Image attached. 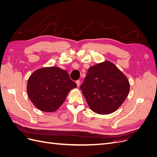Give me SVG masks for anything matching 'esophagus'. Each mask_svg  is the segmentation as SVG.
<instances>
[{
  "label": "esophagus",
  "instance_id": "1",
  "mask_svg": "<svg viewBox=\"0 0 157 157\" xmlns=\"http://www.w3.org/2000/svg\"><path fill=\"white\" fill-rule=\"evenodd\" d=\"M76 83H77V86H78V87H79V86H80V80H77V82H76Z\"/></svg>",
  "mask_w": 157,
  "mask_h": 157
}]
</instances>
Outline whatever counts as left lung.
<instances>
[{
    "label": "left lung",
    "instance_id": "1",
    "mask_svg": "<svg viewBox=\"0 0 157 157\" xmlns=\"http://www.w3.org/2000/svg\"><path fill=\"white\" fill-rule=\"evenodd\" d=\"M92 111L108 115L117 111L130 92L127 77L109 61L90 67L80 86Z\"/></svg>",
    "mask_w": 157,
    "mask_h": 157
}]
</instances>
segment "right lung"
Segmentation results:
<instances>
[{
	"instance_id": "1",
	"label": "right lung",
	"mask_w": 157,
	"mask_h": 157,
	"mask_svg": "<svg viewBox=\"0 0 157 157\" xmlns=\"http://www.w3.org/2000/svg\"><path fill=\"white\" fill-rule=\"evenodd\" d=\"M77 87L67 71L58 67H46L31 75L27 91L30 100L38 109L54 112L63 103L71 90Z\"/></svg>"
}]
</instances>
